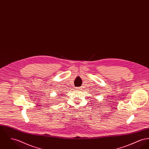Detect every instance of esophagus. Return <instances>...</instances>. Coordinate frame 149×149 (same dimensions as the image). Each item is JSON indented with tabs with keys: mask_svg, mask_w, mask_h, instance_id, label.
Instances as JSON below:
<instances>
[{
	"mask_svg": "<svg viewBox=\"0 0 149 149\" xmlns=\"http://www.w3.org/2000/svg\"><path fill=\"white\" fill-rule=\"evenodd\" d=\"M76 90H81V88H77Z\"/></svg>",
	"mask_w": 149,
	"mask_h": 149,
	"instance_id": "34e87169",
	"label": "esophagus"
}]
</instances>
